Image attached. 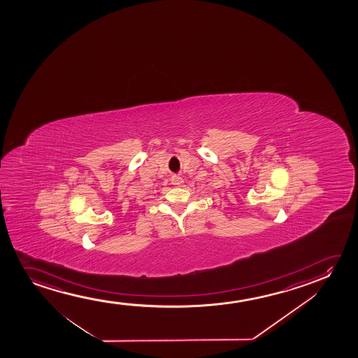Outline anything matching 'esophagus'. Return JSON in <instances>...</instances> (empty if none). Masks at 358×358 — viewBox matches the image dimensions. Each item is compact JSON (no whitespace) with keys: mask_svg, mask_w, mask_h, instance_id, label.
<instances>
[{"mask_svg":"<svg viewBox=\"0 0 358 358\" xmlns=\"http://www.w3.org/2000/svg\"><path fill=\"white\" fill-rule=\"evenodd\" d=\"M171 183L175 187H181L183 185V178L180 176H172Z\"/></svg>","mask_w":358,"mask_h":358,"instance_id":"esophagus-1","label":"esophagus"}]
</instances>
